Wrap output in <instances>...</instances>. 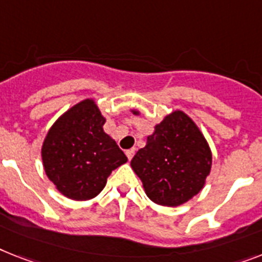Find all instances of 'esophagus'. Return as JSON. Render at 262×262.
<instances>
[{
  "label": "esophagus",
  "mask_w": 262,
  "mask_h": 262,
  "mask_svg": "<svg viewBox=\"0 0 262 262\" xmlns=\"http://www.w3.org/2000/svg\"><path fill=\"white\" fill-rule=\"evenodd\" d=\"M126 155H127V158H128L129 161H131L134 155H135V150H134V148H131V150H127L126 151Z\"/></svg>",
  "instance_id": "1"
}]
</instances>
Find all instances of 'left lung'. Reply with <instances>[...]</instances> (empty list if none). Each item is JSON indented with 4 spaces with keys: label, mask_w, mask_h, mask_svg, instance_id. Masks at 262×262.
Listing matches in <instances>:
<instances>
[{
    "label": "left lung",
    "mask_w": 262,
    "mask_h": 262,
    "mask_svg": "<svg viewBox=\"0 0 262 262\" xmlns=\"http://www.w3.org/2000/svg\"><path fill=\"white\" fill-rule=\"evenodd\" d=\"M131 167L152 202L179 206L204 187L211 168V151L195 123L175 111L147 136L146 147L136 152Z\"/></svg>",
    "instance_id": "8db88e82"
}]
</instances>
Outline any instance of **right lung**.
<instances>
[{
  "label": "right lung",
  "instance_id": "obj_1",
  "mask_svg": "<svg viewBox=\"0 0 262 262\" xmlns=\"http://www.w3.org/2000/svg\"><path fill=\"white\" fill-rule=\"evenodd\" d=\"M105 119L94 100L80 101L49 129L41 157L57 190L75 201H87L104 189L112 170L127 157L103 131Z\"/></svg>",
  "mask_w": 262,
  "mask_h": 262
}]
</instances>
